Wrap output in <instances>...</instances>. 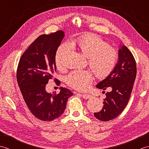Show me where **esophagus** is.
Wrapping results in <instances>:
<instances>
[{"mask_svg":"<svg viewBox=\"0 0 149 149\" xmlns=\"http://www.w3.org/2000/svg\"><path fill=\"white\" fill-rule=\"evenodd\" d=\"M81 96L83 97V99H90L91 97L90 95H88V94H82Z\"/></svg>","mask_w":149,"mask_h":149,"instance_id":"34e87169","label":"esophagus"}]
</instances>
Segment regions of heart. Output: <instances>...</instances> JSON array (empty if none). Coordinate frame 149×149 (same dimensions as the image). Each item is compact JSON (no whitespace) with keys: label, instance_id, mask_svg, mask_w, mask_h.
<instances>
[{"label":"heart","instance_id":"obj_1","mask_svg":"<svg viewBox=\"0 0 149 149\" xmlns=\"http://www.w3.org/2000/svg\"><path fill=\"white\" fill-rule=\"evenodd\" d=\"M70 47L76 49L88 58V65L96 76L104 79L111 74L118 59V51L107 42L95 34L87 33L59 46L55 54V63L58 68L63 66V58ZM93 75L88 70H74L66 76L68 86L79 91L89 88Z\"/></svg>","mask_w":149,"mask_h":149}]
</instances>
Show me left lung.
<instances>
[{"mask_svg": "<svg viewBox=\"0 0 149 149\" xmlns=\"http://www.w3.org/2000/svg\"><path fill=\"white\" fill-rule=\"evenodd\" d=\"M136 76V64L134 56L123 45L118 50V61L115 68L96 86L104 90L109 87L111 91L106 93L102 109L94 113L95 118L101 121H109L123 111L130 99Z\"/></svg>", "mask_w": 149, "mask_h": 149, "instance_id": "8db88e82", "label": "left lung"}]
</instances>
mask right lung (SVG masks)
Instances as JSON below:
<instances>
[{"label":"right lung","instance_id":"add662e5","mask_svg":"<svg viewBox=\"0 0 149 149\" xmlns=\"http://www.w3.org/2000/svg\"><path fill=\"white\" fill-rule=\"evenodd\" d=\"M65 34L63 31L42 34L31 44L18 63L17 79L22 96L33 115L43 121L61 116L73 93L60 88V92L48 93L46 84L56 70L55 54ZM57 84H60L56 81Z\"/></svg>","mask_w":149,"mask_h":149}]
</instances>
